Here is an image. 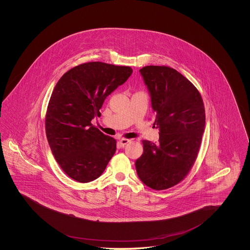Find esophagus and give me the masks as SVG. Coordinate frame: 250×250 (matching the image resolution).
Returning <instances> with one entry per match:
<instances>
[{"instance_id":"obj_1","label":"esophagus","mask_w":250,"mask_h":250,"mask_svg":"<svg viewBox=\"0 0 250 250\" xmlns=\"http://www.w3.org/2000/svg\"><path fill=\"white\" fill-rule=\"evenodd\" d=\"M130 141L129 140H127V139H120L119 143L121 144V146H125V145H126L127 143H129Z\"/></svg>"}]
</instances>
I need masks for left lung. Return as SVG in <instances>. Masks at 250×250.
<instances>
[{
  "label": "left lung",
  "mask_w": 250,
  "mask_h": 250,
  "mask_svg": "<svg viewBox=\"0 0 250 250\" xmlns=\"http://www.w3.org/2000/svg\"><path fill=\"white\" fill-rule=\"evenodd\" d=\"M140 72L151 97L159 142L143 141V154L135 166L145 186L163 190L185 178L197 158L204 106L196 87L175 69L149 65Z\"/></svg>",
  "instance_id": "1"
}]
</instances>
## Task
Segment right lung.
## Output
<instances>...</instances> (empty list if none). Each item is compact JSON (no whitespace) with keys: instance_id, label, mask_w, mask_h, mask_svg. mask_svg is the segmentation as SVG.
<instances>
[{"instance_id":"right-lung-1","label":"right lung","mask_w":250,"mask_h":250,"mask_svg":"<svg viewBox=\"0 0 250 250\" xmlns=\"http://www.w3.org/2000/svg\"><path fill=\"white\" fill-rule=\"evenodd\" d=\"M132 74L129 66L80 64L55 85L46 114V135L62 169L80 183L98 178L115 154L116 141L93 126L106 99Z\"/></svg>"}]
</instances>
